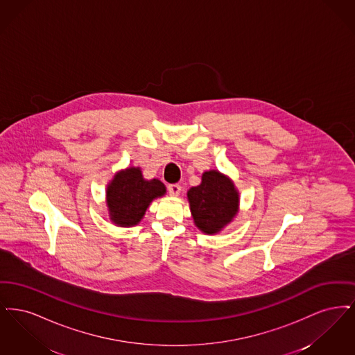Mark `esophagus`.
Returning <instances> with one entry per match:
<instances>
[{
  "label": "esophagus",
  "mask_w": 355,
  "mask_h": 355,
  "mask_svg": "<svg viewBox=\"0 0 355 355\" xmlns=\"http://www.w3.org/2000/svg\"><path fill=\"white\" fill-rule=\"evenodd\" d=\"M168 190H169L170 196H178L181 193L182 187L178 184H171V185L168 186Z\"/></svg>",
  "instance_id": "obj_1"
}]
</instances>
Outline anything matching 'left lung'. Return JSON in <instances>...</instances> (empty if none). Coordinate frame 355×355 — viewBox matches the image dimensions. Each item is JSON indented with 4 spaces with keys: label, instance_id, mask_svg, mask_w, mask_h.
<instances>
[{
    "label": "left lung",
    "instance_id": "obj_1",
    "mask_svg": "<svg viewBox=\"0 0 355 355\" xmlns=\"http://www.w3.org/2000/svg\"><path fill=\"white\" fill-rule=\"evenodd\" d=\"M194 223L207 234L218 233L234 218L238 210V193L233 182L220 171L202 174L201 185L187 191Z\"/></svg>",
    "mask_w": 355,
    "mask_h": 355
}]
</instances>
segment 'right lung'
Listing matches in <instances>:
<instances>
[{
	"label": "right lung",
	"mask_w": 355,
	"mask_h": 355,
	"mask_svg": "<svg viewBox=\"0 0 355 355\" xmlns=\"http://www.w3.org/2000/svg\"><path fill=\"white\" fill-rule=\"evenodd\" d=\"M165 191L166 187L161 181L144 180L139 168L121 171L106 191L110 220L119 226L137 225L153 200L164 196Z\"/></svg>",
	"instance_id": "obj_1"
}]
</instances>
